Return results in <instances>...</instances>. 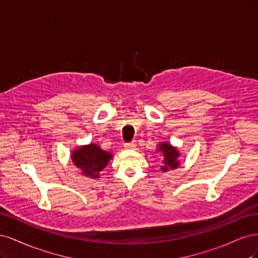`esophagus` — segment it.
Returning <instances> with one entry per match:
<instances>
[{"label":"esophagus","mask_w":258,"mask_h":258,"mask_svg":"<svg viewBox=\"0 0 258 258\" xmlns=\"http://www.w3.org/2000/svg\"><path fill=\"white\" fill-rule=\"evenodd\" d=\"M124 147H126L127 150H135V148L137 147V142L132 141L130 143H126V144H124Z\"/></svg>","instance_id":"obj_1"}]
</instances>
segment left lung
I'll use <instances>...</instances> for the list:
<instances>
[{
    "label": "left lung",
    "mask_w": 258,
    "mask_h": 258,
    "mask_svg": "<svg viewBox=\"0 0 258 258\" xmlns=\"http://www.w3.org/2000/svg\"><path fill=\"white\" fill-rule=\"evenodd\" d=\"M156 153H160L162 157V166L160 170L162 172H168L169 170H174L181 165L179 157L181 153L175 146L170 144L169 142H160L156 148Z\"/></svg>",
    "instance_id": "obj_1"
}]
</instances>
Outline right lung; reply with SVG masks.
<instances>
[{"mask_svg": "<svg viewBox=\"0 0 258 258\" xmlns=\"http://www.w3.org/2000/svg\"><path fill=\"white\" fill-rule=\"evenodd\" d=\"M112 158V153L102 150L98 144L93 143L81 145L71 153L73 165L80 169L83 175L90 178L100 177V171L107 166Z\"/></svg>", "mask_w": 258, "mask_h": 258, "instance_id": "1", "label": "right lung"}]
</instances>
